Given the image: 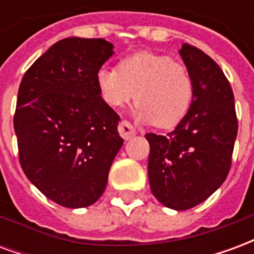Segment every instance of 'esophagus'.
<instances>
[{
    "label": "esophagus",
    "mask_w": 254,
    "mask_h": 254,
    "mask_svg": "<svg viewBox=\"0 0 254 254\" xmlns=\"http://www.w3.org/2000/svg\"><path fill=\"white\" fill-rule=\"evenodd\" d=\"M118 133L124 140H129L136 136V129L132 127V124L127 121H121L118 125Z\"/></svg>",
    "instance_id": "esophagus-1"
}]
</instances>
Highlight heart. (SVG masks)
<instances>
[{
	"instance_id": "b5f03b06",
	"label": "heart",
	"mask_w": 254,
	"mask_h": 254,
	"mask_svg": "<svg viewBox=\"0 0 254 254\" xmlns=\"http://www.w3.org/2000/svg\"><path fill=\"white\" fill-rule=\"evenodd\" d=\"M96 85L106 105L120 109L134 99L138 121L152 122L160 129L178 125L193 98V81L187 67L148 52L122 60L118 70L100 67Z\"/></svg>"
}]
</instances>
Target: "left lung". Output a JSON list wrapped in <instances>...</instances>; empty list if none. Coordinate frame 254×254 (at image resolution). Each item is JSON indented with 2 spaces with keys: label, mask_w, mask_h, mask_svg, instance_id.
I'll return each mask as SVG.
<instances>
[{
  "label": "left lung",
  "mask_w": 254,
  "mask_h": 254,
  "mask_svg": "<svg viewBox=\"0 0 254 254\" xmlns=\"http://www.w3.org/2000/svg\"><path fill=\"white\" fill-rule=\"evenodd\" d=\"M193 98L167 136L147 133L151 191L165 207L185 211L207 200L226 180L238 132L234 94L223 70L200 49L184 43Z\"/></svg>",
  "instance_id": "obj_1"
}]
</instances>
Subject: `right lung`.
Returning <instances> with one entry per match:
<instances>
[{
    "instance_id": "obj_1",
    "label": "right lung",
    "mask_w": 254,
    "mask_h": 254,
    "mask_svg": "<svg viewBox=\"0 0 254 254\" xmlns=\"http://www.w3.org/2000/svg\"><path fill=\"white\" fill-rule=\"evenodd\" d=\"M105 39L65 38L25 72L14 132L21 169L54 202L84 208L99 200L124 144L120 116L100 98L96 73L114 54Z\"/></svg>"
}]
</instances>
